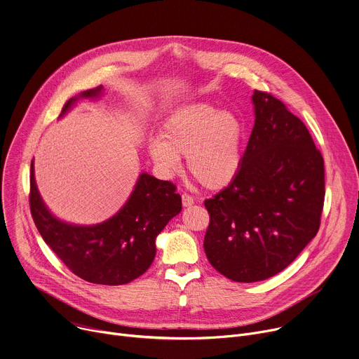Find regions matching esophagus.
Segmentation results:
<instances>
[{
    "mask_svg": "<svg viewBox=\"0 0 359 359\" xmlns=\"http://www.w3.org/2000/svg\"><path fill=\"white\" fill-rule=\"evenodd\" d=\"M193 203H194V200H193V197H191L190 194H187V193H183V194H182V204H183L184 208L191 206Z\"/></svg>",
    "mask_w": 359,
    "mask_h": 359,
    "instance_id": "34e87169",
    "label": "esophagus"
}]
</instances>
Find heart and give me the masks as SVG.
<instances>
[{"instance_id": "1", "label": "heart", "mask_w": 359, "mask_h": 359, "mask_svg": "<svg viewBox=\"0 0 359 359\" xmlns=\"http://www.w3.org/2000/svg\"><path fill=\"white\" fill-rule=\"evenodd\" d=\"M244 123L233 111L196 102L175 109L162 125L149 153L163 172L172 173L187 159V170L206 189L222 190L237 176L243 161Z\"/></svg>"}]
</instances>
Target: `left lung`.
<instances>
[{"instance_id": "obj_1", "label": "left lung", "mask_w": 359, "mask_h": 359, "mask_svg": "<svg viewBox=\"0 0 359 359\" xmlns=\"http://www.w3.org/2000/svg\"><path fill=\"white\" fill-rule=\"evenodd\" d=\"M254 128L234 180L204 200L210 223L204 251L237 283L267 280L318 233L325 197L324 159L295 115L254 90Z\"/></svg>"}]
</instances>
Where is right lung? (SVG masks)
<instances>
[{"instance_id": "right-lung-1", "label": "right lung", "mask_w": 359, "mask_h": 359, "mask_svg": "<svg viewBox=\"0 0 359 359\" xmlns=\"http://www.w3.org/2000/svg\"><path fill=\"white\" fill-rule=\"evenodd\" d=\"M102 86L81 93L96 97ZM78 97L69 99L65 114ZM29 209L43 241L78 277L93 284L122 285L140 277L156 254V237L182 210V197L172 182L142 173L125 206L112 219L95 226H72L45 208L29 176Z\"/></svg>"}]
</instances>
